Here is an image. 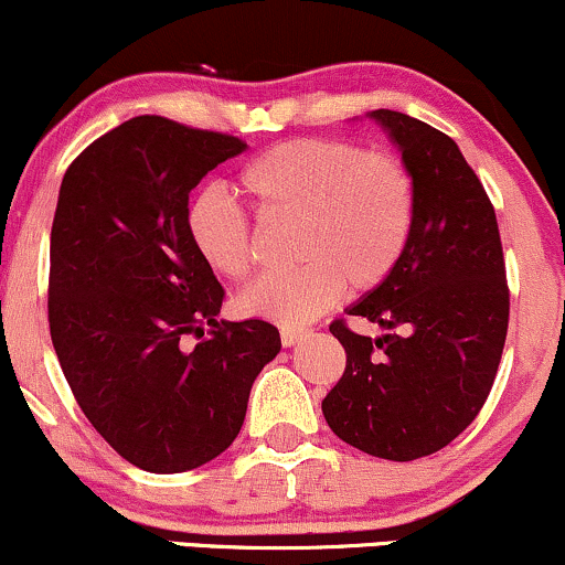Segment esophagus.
I'll use <instances>...</instances> for the list:
<instances>
[{"label":"esophagus","instance_id":"1","mask_svg":"<svg viewBox=\"0 0 565 565\" xmlns=\"http://www.w3.org/2000/svg\"><path fill=\"white\" fill-rule=\"evenodd\" d=\"M305 335H307V331H297V328H281V344L295 347L305 339Z\"/></svg>","mask_w":565,"mask_h":565}]
</instances>
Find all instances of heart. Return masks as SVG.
<instances>
[{"mask_svg":"<svg viewBox=\"0 0 565 565\" xmlns=\"http://www.w3.org/2000/svg\"><path fill=\"white\" fill-rule=\"evenodd\" d=\"M239 188L263 218L299 221L302 266L260 276L239 297L245 316L305 326L328 310L344 287L365 295L402 263L414 230V182L394 156L344 140L305 138L274 146L249 161ZM190 239L218 276L253 268V226L237 205L205 192L188 213Z\"/></svg>","mask_w":565,"mask_h":565,"instance_id":"heart-1","label":"heart"}]
</instances>
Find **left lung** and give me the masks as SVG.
Returning <instances> with one entry per match:
<instances>
[{"instance_id":"left-lung-1","label":"left lung","mask_w":565,"mask_h":565,"mask_svg":"<svg viewBox=\"0 0 565 565\" xmlns=\"http://www.w3.org/2000/svg\"><path fill=\"white\" fill-rule=\"evenodd\" d=\"M367 117L412 174L414 230L394 274L347 307L383 333L331 323L347 370L323 414L349 446L412 461L440 451L480 414L509 331V287L495 211L459 146L409 114Z\"/></svg>"}]
</instances>
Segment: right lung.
<instances>
[{"instance_id":"add662e5","label":"right lung","mask_w":565,"mask_h":565,"mask_svg":"<svg viewBox=\"0 0 565 565\" xmlns=\"http://www.w3.org/2000/svg\"><path fill=\"white\" fill-rule=\"evenodd\" d=\"M247 142L135 117L64 171L49 328L90 425L135 467L198 469L232 446L249 388L281 352L266 320H218L224 289L188 230L190 192ZM184 334L201 344L183 347Z\"/></svg>"}]
</instances>
